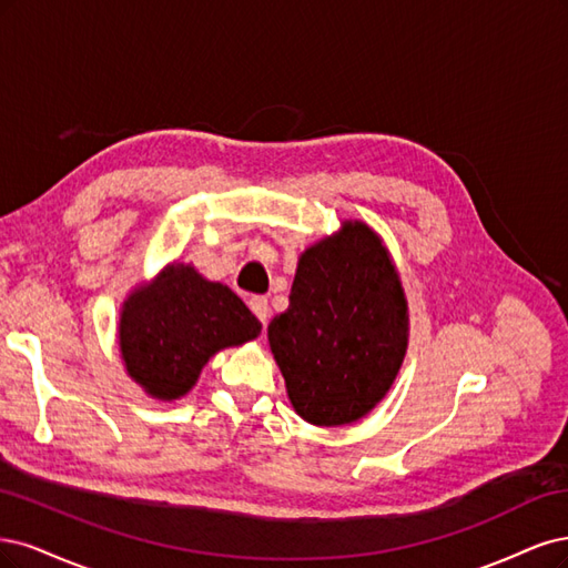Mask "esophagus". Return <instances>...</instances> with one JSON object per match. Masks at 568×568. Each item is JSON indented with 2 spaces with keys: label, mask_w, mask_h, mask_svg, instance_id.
Masks as SVG:
<instances>
[{
  "label": "esophagus",
  "mask_w": 568,
  "mask_h": 568,
  "mask_svg": "<svg viewBox=\"0 0 568 568\" xmlns=\"http://www.w3.org/2000/svg\"><path fill=\"white\" fill-rule=\"evenodd\" d=\"M247 304H250V308H252V314L257 316L262 323H266V321H268V316H271V308H268L266 297H252Z\"/></svg>",
  "instance_id": "obj_1"
}]
</instances>
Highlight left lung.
Returning a JSON list of instances; mask_svg holds the SVG:
<instances>
[{"label":"left lung","mask_w":568,"mask_h":568,"mask_svg":"<svg viewBox=\"0 0 568 568\" xmlns=\"http://www.w3.org/2000/svg\"><path fill=\"white\" fill-rule=\"evenodd\" d=\"M268 344L292 408L318 427L368 415L408 349V302L379 235L363 222L302 252L290 306L268 323Z\"/></svg>","instance_id":"left-lung-1"}]
</instances>
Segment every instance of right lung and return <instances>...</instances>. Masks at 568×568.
I'll return each instance as SVG.
<instances>
[{
	"mask_svg": "<svg viewBox=\"0 0 568 568\" xmlns=\"http://www.w3.org/2000/svg\"><path fill=\"white\" fill-rule=\"evenodd\" d=\"M260 333L262 323L231 287L176 262L130 292L118 323L126 375L160 400L186 396L216 352Z\"/></svg>",
	"mask_w": 568,
	"mask_h": 568,
	"instance_id": "right-lung-1",
	"label": "right lung"
}]
</instances>
